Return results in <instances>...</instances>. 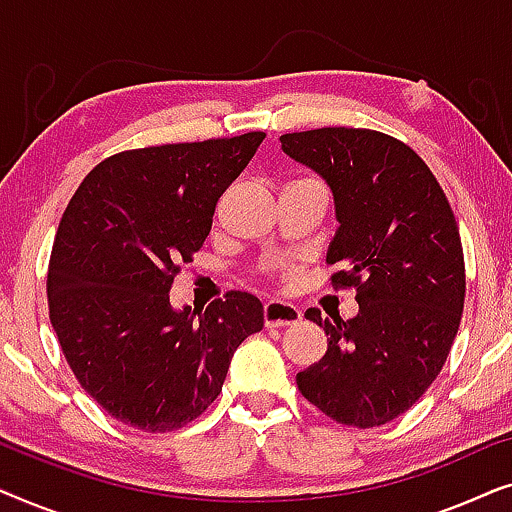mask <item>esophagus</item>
<instances>
[{"mask_svg":"<svg viewBox=\"0 0 512 512\" xmlns=\"http://www.w3.org/2000/svg\"><path fill=\"white\" fill-rule=\"evenodd\" d=\"M303 319V314L296 305L282 303V300H270V303L263 305V321L268 328L277 326H293Z\"/></svg>","mask_w":512,"mask_h":512,"instance_id":"1","label":"esophagus"}]
</instances>
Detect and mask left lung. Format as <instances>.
I'll list each match as a JSON object with an SVG mask.
<instances>
[{
    "instance_id": "obj_1",
    "label": "left lung",
    "mask_w": 512,
    "mask_h": 512,
    "mask_svg": "<svg viewBox=\"0 0 512 512\" xmlns=\"http://www.w3.org/2000/svg\"><path fill=\"white\" fill-rule=\"evenodd\" d=\"M279 142L331 186V284L359 303L347 321L305 312L328 349L296 375L298 389L335 422L382 426L431 387L459 331L466 270L452 207L424 160L384 132L319 128Z\"/></svg>"
}]
</instances>
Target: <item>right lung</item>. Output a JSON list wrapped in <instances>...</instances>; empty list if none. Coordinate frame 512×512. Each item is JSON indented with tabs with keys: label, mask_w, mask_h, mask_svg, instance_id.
<instances>
[{
	"label": "right lung",
	"mask_w": 512,
	"mask_h": 512,
	"mask_svg": "<svg viewBox=\"0 0 512 512\" xmlns=\"http://www.w3.org/2000/svg\"><path fill=\"white\" fill-rule=\"evenodd\" d=\"M265 132L149 146L102 160L69 200L48 263V312L76 380L111 417L165 433L198 419L263 305L230 291L174 310L179 263L212 230L223 191Z\"/></svg>",
	"instance_id": "right-lung-1"
}]
</instances>
